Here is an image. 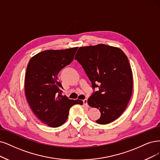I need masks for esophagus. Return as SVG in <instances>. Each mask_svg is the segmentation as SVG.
I'll return each mask as SVG.
<instances>
[{
    "label": "esophagus",
    "mask_w": 160,
    "mask_h": 160,
    "mask_svg": "<svg viewBox=\"0 0 160 160\" xmlns=\"http://www.w3.org/2000/svg\"><path fill=\"white\" fill-rule=\"evenodd\" d=\"M83 103H84V105L88 106V99H84L83 100Z\"/></svg>",
    "instance_id": "1"
}]
</instances>
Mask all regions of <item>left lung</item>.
<instances>
[{"mask_svg": "<svg viewBox=\"0 0 160 160\" xmlns=\"http://www.w3.org/2000/svg\"><path fill=\"white\" fill-rule=\"evenodd\" d=\"M75 59L83 67L92 89H97L88 99V105L101 112L96 122L106 125L114 121L132 95V73L127 57L119 48L99 44L80 47Z\"/></svg>", "mask_w": 160, "mask_h": 160, "instance_id": "obj_1", "label": "left lung"}]
</instances>
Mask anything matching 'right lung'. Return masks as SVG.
<instances>
[{
	"label": "right lung",
	"mask_w": 160,
	"mask_h": 160,
	"mask_svg": "<svg viewBox=\"0 0 160 160\" xmlns=\"http://www.w3.org/2000/svg\"><path fill=\"white\" fill-rule=\"evenodd\" d=\"M78 47L64 50H47L29 61L26 73L25 93L33 113L45 125L58 127L67 121L69 110L82 100L62 96L63 88L58 74L73 61Z\"/></svg>",
	"instance_id": "obj_1"
}]
</instances>
